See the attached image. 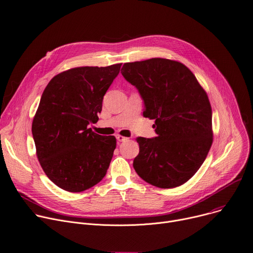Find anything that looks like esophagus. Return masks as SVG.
I'll return each mask as SVG.
<instances>
[{"label": "esophagus", "instance_id": "esophagus-1", "mask_svg": "<svg viewBox=\"0 0 253 253\" xmlns=\"http://www.w3.org/2000/svg\"><path fill=\"white\" fill-rule=\"evenodd\" d=\"M116 138H117V140L119 141V142H122V141H125V140L128 139L127 137H124V136H122V135H119V134H118V135H116Z\"/></svg>", "mask_w": 253, "mask_h": 253}]
</instances>
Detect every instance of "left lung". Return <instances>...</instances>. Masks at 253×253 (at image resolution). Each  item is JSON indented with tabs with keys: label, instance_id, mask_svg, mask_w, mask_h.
<instances>
[{
	"label": "left lung",
	"instance_id": "left-lung-1",
	"mask_svg": "<svg viewBox=\"0 0 253 253\" xmlns=\"http://www.w3.org/2000/svg\"><path fill=\"white\" fill-rule=\"evenodd\" d=\"M124 78L155 120L157 137H138L133 161L138 176L159 188L186 183L205 162L212 143L211 107L206 90L184 64L163 58L125 63Z\"/></svg>",
	"mask_w": 253,
	"mask_h": 253
}]
</instances>
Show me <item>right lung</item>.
Instances as JSON below:
<instances>
[{
  "label": "right lung",
  "instance_id": "1",
  "mask_svg": "<svg viewBox=\"0 0 253 253\" xmlns=\"http://www.w3.org/2000/svg\"><path fill=\"white\" fill-rule=\"evenodd\" d=\"M122 64L76 67L50 79L32 121L37 157L48 179L69 192H81L103 180L115 136L88 128L96 123L103 98Z\"/></svg>",
  "mask_w": 253,
  "mask_h": 253
}]
</instances>
